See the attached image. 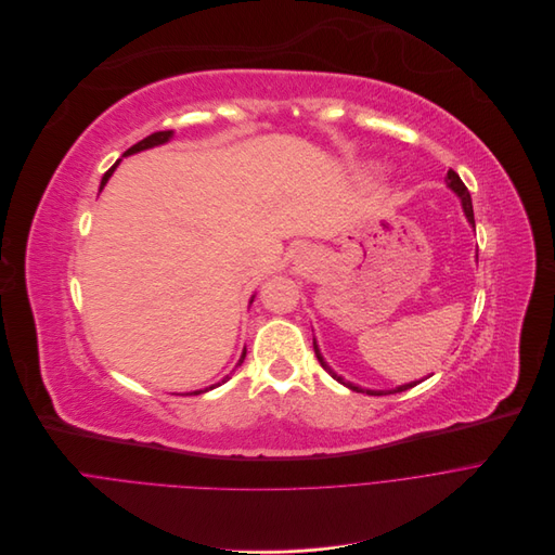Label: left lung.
<instances>
[{"label":"left lung","instance_id":"8db88e82","mask_svg":"<svg viewBox=\"0 0 555 555\" xmlns=\"http://www.w3.org/2000/svg\"><path fill=\"white\" fill-rule=\"evenodd\" d=\"M447 183H449V188L462 198V207H464V211H466V216H468V220L473 223V228H475V214H473V198H470V192H468V188L464 185V181L460 179V175L455 172V170H449V175H447ZM312 348H314V354H317V361L321 363V367L335 378V380H339L341 385H346L348 389H352V391H359V393H367V396H389V393H400V391H406V389H411V387H415L417 383H409V385H400V387H396V389H389V391H374V389H361V387H357V385H352V383H348V380H344L339 374H335L332 372L330 367H327V363L323 361V357H321V352H319V348H317V341L312 339Z\"/></svg>","mask_w":555,"mask_h":555}]
</instances>
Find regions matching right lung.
Instances as JSON below:
<instances>
[{"label": "right lung", "mask_w": 555, "mask_h": 555, "mask_svg": "<svg viewBox=\"0 0 555 555\" xmlns=\"http://www.w3.org/2000/svg\"><path fill=\"white\" fill-rule=\"evenodd\" d=\"M170 138H172V131H157V133H153V135H149V138H144V140H142V142H138V144H135V146H131V149H129V151H127V153H125V155H133V153H140V151H146V149H153V146H159V144H166V142H168V140H170ZM118 164H120V159H118V162H116V164H114V166H111V168H108V170H106V172H104V177H102V181H100V190H102V188H104V185H106V181H108V177H111V175H114V170H116V166H118ZM251 301H254V299H251ZM245 354H247V352H243V357H241V361H238V365H241V363H243V361H245ZM228 378H230V376H228ZM228 378H225V380H228ZM225 380H223V383H225ZM218 385H220V383H218ZM209 389H214V387H209ZM205 391H207V389H205ZM198 393H203V391H194V396H198Z\"/></svg>", "instance_id": "add662e5"}]
</instances>
